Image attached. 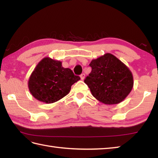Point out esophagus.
Wrapping results in <instances>:
<instances>
[{
	"label": "esophagus",
	"instance_id": "1",
	"mask_svg": "<svg viewBox=\"0 0 158 158\" xmlns=\"http://www.w3.org/2000/svg\"><path fill=\"white\" fill-rule=\"evenodd\" d=\"M80 77H81V80H83L85 79V74L84 73H82L81 75H80Z\"/></svg>",
	"mask_w": 158,
	"mask_h": 158
}]
</instances>
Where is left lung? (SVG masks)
Masks as SVG:
<instances>
[{"mask_svg": "<svg viewBox=\"0 0 158 158\" xmlns=\"http://www.w3.org/2000/svg\"><path fill=\"white\" fill-rule=\"evenodd\" d=\"M92 71L84 82L92 96L105 105H116L125 99L134 85L128 67L111 53H106L89 64Z\"/></svg>", "mask_w": 158, "mask_h": 158, "instance_id": "8db88e82", "label": "left lung"}]
</instances>
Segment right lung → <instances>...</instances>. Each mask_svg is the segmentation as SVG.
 Returning <instances> with one entry per match:
<instances>
[{"label": "right lung", "instance_id": "1", "mask_svg": "<svg viewBox=\"0 0 158 158\" xmlns=\"http://www.w3.org/2000/svg\"><path fill=\"white\" fill-rule=\"evenodd\" d=\"M80 80L62 62L45 57L36 65L30 76V92L39 101L47 104L58 101L69 93L72 85Z\"/></svg>", "mask_w": 158, "mask_h": 158}]
</instances>
